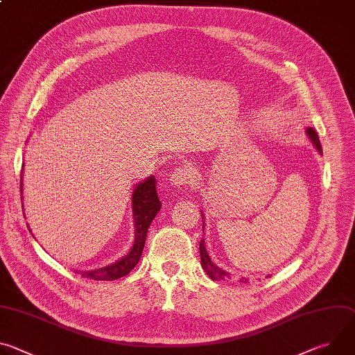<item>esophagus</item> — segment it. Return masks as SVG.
Wrapping results in <instances>:
<instances>
[{
	"mask_svg": "<svg viewBox=\"0 0 355 355\" xmlns=\"http://www.w3.org/2000/svg\"><path fill=\"white\" fill-rule=\"evenodd\" d=\"M171 182L177 187H182V185H191V187H195L198 185V174L195 173L193 168L191 167H187V166H180L177 167L171 177H170Z\"/></svg>",
	"mask_w": 355,
	"mask_h": 355,
	"instance_id": "obj_1",
	"label": "esophagus"
}]
</instances>
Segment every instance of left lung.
<instances>
[{"mask_svg": "<svg viewBox=\"0 0 355 355\" xmlns=\"http://www.w3.org/2000/svg\"><path fill=\"white\" fill-rule=\"evenodd\" d=\"M306 132H308L309 137L312 139L313 144L316 146V148L322 153V146H320V140H319L318 133H316L312 128H309ZM199 252H200V264H202V267H204V270L207 271V274L211 277V279H214V281H220V279H225V278H229V277H230L229 272L220 270L218 266H215V264L211 261V259H209V256H208V252H207V248H205V244H204V240L199 241ZM240 281H241V282H248L247 278H241Z\"/></svg>", "mask_w": 355, "mask_h": 355, "instance_id": "obj_1", "label": "left lung"}]
</instances>
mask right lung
Instances as JSON below:
<instances>
[{
	"mask_svg": "<svg viewBox=\"0 0 355 355\" xmlns=\"http://www.w3.org/2000/svg\"><path fill=\"white\" fill-rule=\"evenodd\" d=\"M22 170H24V164H22ZM22 173L24 171H21V182H19L21 192H22ZM132 205H133V214H135L133 218H135V227H136L135 243L132 245V250L122 260H119L112 266H108L101 270H94V271H76V274H81V277L95 279V281H114L128 275L136 267L146 243L148 226L151 222H153L155 216L157 215L162 207V202L156 191V180L153 175L136 187L132 195Z\"/></svg>",
	"mask_w": 355,
	"mask_h": 355,
	"instance_id": "add662e5",
	"label": "right lung"
}]
</instances>
